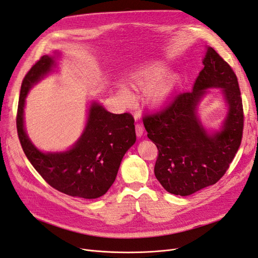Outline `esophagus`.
Returning a JSON list of instances; mask_svg holds the SVG:
<instances>
[{
	"label": "esophagus",
	"instance_id": "1",
	"mask_svg": "<svg viewBox=\"0 0 258 258\" xmlns=\"http://www.w3.org/2000/svg\"><path fill=\"white\" fill-rule=\"evenodd\" d=\"M143 131H144V128L143 126L140 122H137L136 123V134L138 137H141L143 135Z\"/></svg>",
	"mask_w": 258,
	"mask_h": 258
}]
</instances>
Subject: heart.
Segmentation results:
<instances>
[{
	"label": "heart",
	"mask_w": 258,
	"mask_h": 258,
	"mask_svg": "<svg viewBox=\"0 0 258 258\" xmlns=\"http://www.w3.org/2000/svg\"><path fill=\"white\" fill-rule=\"evenodd\" d=\"M165 71V68H162L161 66H152L147 68L134 76V79H132V86L140 91H146L153 87V85L160 79ZM174 85L175 81L173 79H168L156 86L151 91L150 96H148V100H150L151 104L157 106L165 102L170 96V93L172 92ZM120 93L127 99L130 97L128 90L124 88H121Z\"/></svg>",
	"instance_id": "1"
}]
</instances>
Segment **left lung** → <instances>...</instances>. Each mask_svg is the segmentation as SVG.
I'll list each match as a JSON object with an SVG mask.
<instances>
[{
  "label": "left lung",
  "instance_id": "obj_1",
  "mask_svg": "<svg viewBox=\"0 0 258 258\" xmlns=\"http://www.w3.org/2000/svg\"><path fill=\"white\" fill-rule=\"evenodd\" d=\"M191 91L179 92L162 110L147 113L143 123L158 150L154 172L163 188L188 196L220 181L239 150L243 134V105L237 75L208 47ZM222 88L230 112L222 132L209 136L199 121L197 105L205 89Z\"/></svg>",
  "mask_w": 258,
  "mask_h": 258
}]
</instances>
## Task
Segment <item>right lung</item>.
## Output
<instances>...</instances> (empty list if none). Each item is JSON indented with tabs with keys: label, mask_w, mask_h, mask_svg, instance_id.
Returning a JSON list of instances; mask_svg holds the SVG:
<instances>
[{
	"label": "right lung",
	"mask_w": 258,
	"mask_h": 258,
	"mask_svg": "<svg viewBox=\"0 0 258 258\" xmlns=\"http://www.w3.org/2000/svg\"><path fill=\"white\" fill-rule=\"evenodd\" d=\"M53 63V58L41 57L22 81L16 117L21 147L31 165L52 188L73 197L99 198L114 183L124 153L136 142L135 118L130 113L112 114L93 103L87 126L73 148L57 154L38 151L23 128V106L29 89L50 71Z\"/></svg>",
	"instance_id": "add662e5"
}]
</instances>
